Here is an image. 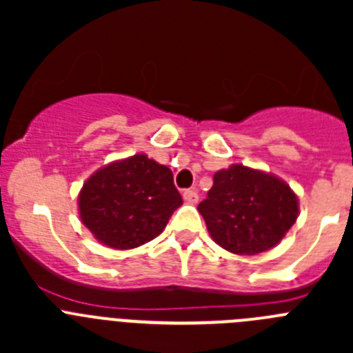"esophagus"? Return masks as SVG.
Returning a JSON list of instances; mask_svg holds the SVG:
<instances>
[{
    "label": "esophagus",
    "mask_w": 353,
    "mask_h": 353,
    "mask_svg": "<svg viewBox=\"0 0 353 353\" xmlns=\"http://www.w3.org/2000/svg\"><path fill=\"white\" fill-rule=\"evenodd\" d=\"M198 192L196 191H192V189H187V191H183V199H185L187 203H191V205H194V203H198Z\"/></svg>",
    "instance_id": "34e87169"
}]
</instances>
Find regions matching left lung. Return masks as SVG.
Masks as SVG:
<instances>
[{"label":"left lung","instance_id":"left-lung-1","mask_svg":"<svg viewBox=\"0 0 353 353\" xmlns=\"http://www.w3.org/2000/svg\"><path fill=\"white\" fill-rule=\"evenodd\" d=\"M212 239L235 254H258L281 242L297 221V196L283 180L233 164L214 174L198 205Z\"/></svg>","mask_w":353,"mask_h":353}]
</instances>
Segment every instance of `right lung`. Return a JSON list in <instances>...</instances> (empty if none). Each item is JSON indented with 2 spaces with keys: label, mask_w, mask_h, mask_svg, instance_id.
Listing matches in <instances>:
<instances>
[{
  "label": "right lung",
  "mask_w": 353,
  "mask_h": 353,
  "mask_svg": "<svg viewBox=\"0 0 353 353\" xmlns=\"http://www.w3.org/2000/svg\"><path fill=\"white\" fill-rule=\"evenodd\" d=\"M180 205L170 168L143 154L93 173L79 194L83 224L113 249H132L155 239Z\"/></svg>",
  "instance_id": "add662e5"
}]
</instances>
